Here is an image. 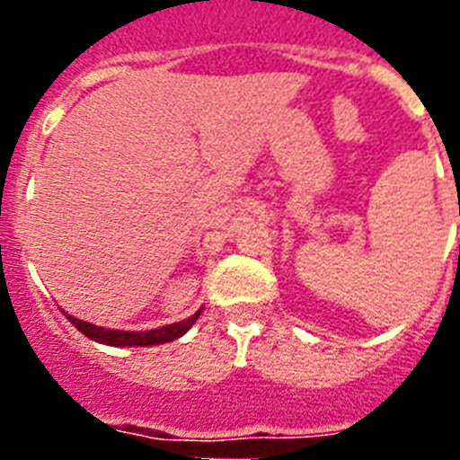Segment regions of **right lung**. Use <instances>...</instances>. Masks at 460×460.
<instances>
[{
    "label": "right lung",
    "mask_w": 460,
    "mask_h": 460,
    "mask_svg": "<svg viewBox=\"0 0 460 460\" xmlns=\"http://www.w3.org/2000/svg\"><path fill=\"white\" fill-rule=\"evenodd\" d=\"M68 318V323L75 324L78 332H83L87 339L96 341V343L103 345H115V348H142V345H161V343H170V341L180 339L189 332L190 327L195 324V320L200 318V311H195L190 318L181 320V323L174 324H165V327L152 329V332H119V329H105L99 327V324H89L84 320L73 318L68 313H64Z\"/></svg>",
    "instance_id": "obj_1"
}]
</instances>
